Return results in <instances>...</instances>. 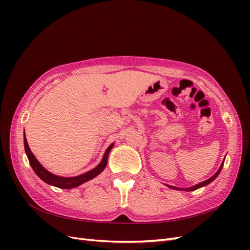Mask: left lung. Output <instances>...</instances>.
Returning a JSON list of instances; mask_svg holds the SVG:
<instances>
[{"instance_id":"1","label":"left lung","mask_w":250,"mask_h":250,"mask_svg":"<svg viewBox=\"0 0 250 250\" xmlns=\"http://www.w3.org/2000/svg\"><path fill=\"white\" fill-rule=\"evenodd\" d=\"M225 158V157H224ZM223 165H224V160H223V162H222V164H221V166H220V168L218 169V171L214 174L213 176H211L210 178H208V179H207V180H204V181H202V183H199V184H197V185H195V186H193V187H191V188H177V187H174V186H169V185H166L167 187H169L170 188H173V190H178V191H186V192H190V191H195V190H197V188H202V187H206V186H208V184H210L211 181H213L219 174H220V172H221V170H222V168H223Z\"/></svg>"}]
</instances>
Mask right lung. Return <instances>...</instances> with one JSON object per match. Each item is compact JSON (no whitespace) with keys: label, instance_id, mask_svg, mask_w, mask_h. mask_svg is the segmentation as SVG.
<instances>
[{"label":"right lung","instance_id":"right-lung-1","mask_svg":"<svg viewBox=\"0 0 250 250\" xmlns=\"http://www.w3.org/2000/svg\"><path fill=\"white\" fill-rule=\"evenodd\" d=\"M24 147H25V152L27 154L30 166H31L33 171L35 172L37 176H39L42 181H44V183L50 185V186L56 187L59 188H65V190H67V188H74L76 187H79L82 184H84V183H86V181L93 179L96 176L99 175V174L105 169V167H106L108 154L113 147V143L110 144L108 148L106 149V151H105L102 161L100 162L99 165L97 166V167H95L94 169L89 170L85 173L81 174V175L73 176V177L58 176V175H55V174L51 173L50 171H48L46 168H44L43 166L36 160V157L32 153V151L30 150L25 132H24Z\"/></svg>","mask_w":250,"mask_h":250}]
</instances>
